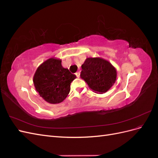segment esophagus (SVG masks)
I'll use <instances>...</instances> for the list:
<instances>
[{"label": "esophagus", "mask_w": 158, "mask_h": 158, "mask_svg": "<svg viewBox=\"0 0 158 158\" xmlns=\"http://www.w3.org/2000/svg\"><path fill=\"white\" fill-rule=\"evenodd\" d=\"M76 76H77V77H80V72H78V73H76Z\"/></svg>", "instance_id": "obj_1"}]
</instances>
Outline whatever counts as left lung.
I'll return each mask as SVG.
<instances>
[{
	"label": "left lung",
	"mask_w": 158,
	"mask_h": 158,
	"mask_svg": "<svg viewBox=\"0 0 158 158\" xmlns=\"http://www.w3.org/2000/svg\"><path fill=\"white\" fill-rule=\"evenodd\" d=\"M82 69L80 77L95 92H107L116 81L115 69L103 59L88 58L82 65Z\"/></svg>",
	"instance_id": "obj_1"
}]
</instances>
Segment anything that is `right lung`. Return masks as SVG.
Instances as JSON below:
<instances>
[{
    "label": "right lung",
    "mask_w": 158,
    "mask_h": 158,
    "mask_svg": "<svg viewBox=\"0 0 158 158\" xmlns=\"http://www.w3.org/2000/svg\"><path fill=\"white\" fill-rule=\"evenodd\" d=\"M76 78L61 64V60L51 58L45 61L33 77L36 90L40 96L50 103H59L66 99L70 90V84Z\"/></svg>",
    "instance_id": "obj_1"
}]
</instances>
